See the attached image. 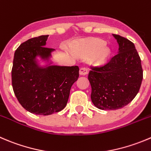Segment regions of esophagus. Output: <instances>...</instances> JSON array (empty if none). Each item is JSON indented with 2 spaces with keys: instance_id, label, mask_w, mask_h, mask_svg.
<instances>
[{
  "instance_id": "esophagus-1",
  "label": "esophagus",
  "mask_w": 151,
  "mask_h": 151,
  "mask_svg": "<svg viewBox=\"0 0 151 151\" xmlns=\"http://www.w3.org/2000/svg\"><path fill=\"white\" fill-rule=\"evenodd\" d=\"M88 74V71L86 68H81L80 69V75H86Z\"/></svg>"
}]
</instances>
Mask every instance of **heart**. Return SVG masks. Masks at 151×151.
I'll use <instances>...</instances> for the list:
<instances>
[{
  "mask_svg": "<svg viewBox=\"0 0 151 151\" xmlns=\"http://www.w3.org/2000/svg\"><path fill=\"white\" fill-rule=\"evenodd\" d=\"M103 40L93 39L84 43L75 44L72 49L75 53L83 56H91V62L93 64L101 65L106 62L111 56V51L106 47Z\"/></svg>",
  "mask_w": 151,
  "mask_h": 151,
  "instance_id": "1",
  "label": "heart"
}]
</instances>
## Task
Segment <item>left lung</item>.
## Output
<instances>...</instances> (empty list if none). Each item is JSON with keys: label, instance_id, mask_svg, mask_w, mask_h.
I'll list each match as a JSON object with an SVG mask.
<instances>
[{"label": "left lung", "instance_id": "obj_1", "mask_svg": "<svg viewBox=\"0 0 151 151\" xmlns=\"http://www.w3.org/2000/svg\"><path fill=\"white\" fill-rule=\"evenodd\" d=\"M119 44L118 54L105 65L92 68L88 74L91 99L101 110L123 108L137 96L143 78L141 59L131 41L113 35Z\"/></svg>", "mask_w": 151, "mask_h": 151}]
</instances>
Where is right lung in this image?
Instances as JSON below:
<instances>
[{"label": "right lung", "instance_id": "right-lung-1", "mask_svg": "<svg viewBox=\"0 0 151 151\" xmlns=\"http://www.w3.org/2000/svg\"><path fill=\"white\" fill-rule=\"evenodd\" d=\"M48 37L41 35L20 44L14 52L12 69L13 91L20 105L32 114L43 116L66 106L71 86L79 77L77 65H53L55 50L46 47Z\"/></svg>", "mask_w": 151, "mask_h": 151}]
</instances>
